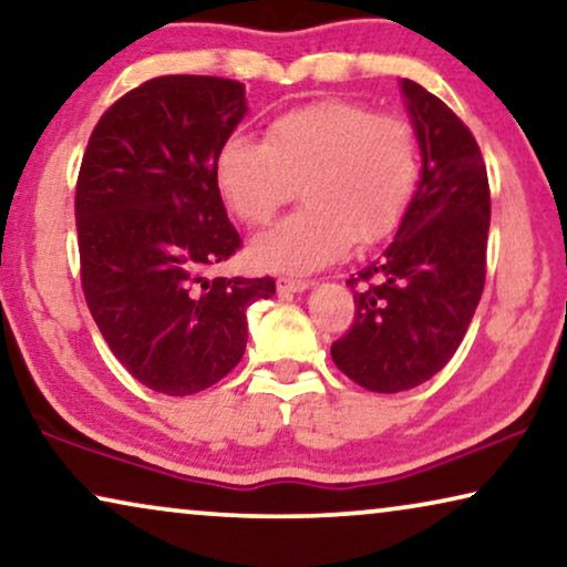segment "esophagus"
<instances>
[{"label":"esophagus","instance_id":"obj_1","mask_svg":"<svg viewBox=\"0 0 567 567\" xmlns=\"http://www.w3.org/2000/svg\"><path fill=\"white\" fill-rule=\"evenodd\" d=\"M310 287V282L306 280H290V277H280L277 280V292L285 295V292H306Z\"/></svg>","mask_w":567,"mask_h":567}]
</instances>
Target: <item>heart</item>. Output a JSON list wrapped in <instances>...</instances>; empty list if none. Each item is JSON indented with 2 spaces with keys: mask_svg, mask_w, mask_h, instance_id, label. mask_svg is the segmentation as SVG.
I'll return each mask as SVG.
<instances>
[{
  "mask_svg": "<svg viewBox=\"0 0 567 567\" xmlns=\"http://www.w3.org/2000/svg\"><path fill=\"white\" fill-rule=\"evenodd\" d=\"M223 203L261 226L302 185V210L249 246L259 269L308 275L401 226L419 185L413 127L352 100H318L277 115L265 143L228 135L213 164Z\"/></svg>",
  "mask_w": 567,
  "mask_h": 567,
  "instance_id": "heart-1",
  "label": "heart"
}]
</instances>
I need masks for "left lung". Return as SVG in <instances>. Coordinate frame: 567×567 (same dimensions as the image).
Returning <instances> with one entry per match:
<instances>
[{
    "label": "left lung",
    "instance_id": "obj_1",
    "mask_svg": "<svg viewBox=\"0 0 567 567\" xmlns=\"http://www.w3.org/2000/svg\"><path fill=\"white\" fill-rule=\"evenodd\" d=\"M421 148L416 195L393 241L357 272L354 323L331 344L341 372L372 393L434 378L457 352L485 285L491 189L465 123L424 86L401 79Z\"/></svg>",
    "mask_w": 567,
    "mask_h": 567
}]
</instances>
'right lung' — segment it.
<instances>
[{"label": "right lung", "instance_id": "right-lung-1", "mask_svg": "<svg viewBox=\"0 0 567 567\" xmlns=\"http://www.w3.org/2000/svg\"><path fill=\"white\" fill-rule=\"evenodd\" d=\"M246 86L156 76L100 117L76 182L86 306L127 372L193 395L241 362L246 308L272 277H205L238 246L215 185V154L246 115Z\"/></svg>", "mask_w": 567, "mask_h": 567}]
</instances>
